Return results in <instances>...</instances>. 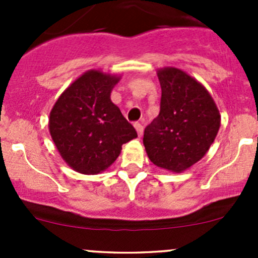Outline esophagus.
Masks as SVG:
<instances>
[{"mask_svg": "<svg viewBox=\"0 0 258 258\" xmlns=\"http://www.w3.org/2000/svg\"><path fill=\"white\" fill-rule=\"evenodd\" d=\"M134 126H135V128H136V131H137V134H139V136H142V134H144V126H142V124L140 123V122H135Z\"/></svg>", "mask_w": 258, "mask_h": 258, "instance_id": "1", "label": "esophagus"}]
</instances>
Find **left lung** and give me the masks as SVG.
Here are the masks:
<instances>
[{
    "label": "left lung",
    "mask_w": 258,
    "mask_h": 258,
    "mask_svg": "<svg viewBox=\"0 0 258 258\" xmlns=\"http://www.w3.org/2000/svg\"><path fill=\"white\" fill-rule=\"evenodd\" d=\"M161 83L158 116L145 128L151 162L182 172L201 160L217 136L221 116L209 91L173 67L157 72Z\"/></svg>",
    "instance_id": "8db88e82"
}]
</instances>
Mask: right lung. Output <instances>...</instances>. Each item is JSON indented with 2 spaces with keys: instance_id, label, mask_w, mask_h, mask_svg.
Here are the masks:
<instances>
[{
  "instance_id": "obj_1",
  "label": "right lung",
  "mask_w": 258,
  "mask_h": 258,
  "mask_svg": "<svg viewBox=\"0 0 258 258\" xmlns=\"http://www.w3.org/2000/svg\"><path fill=\"white\" fill-rule=\"evenodd\" d=\"M119 79L91 70L57 100L49 134L59 155L77 172L96 175L116 161L122 145L136 139L135 127L111 101Z\"/></svg>"
}]
</instances>
